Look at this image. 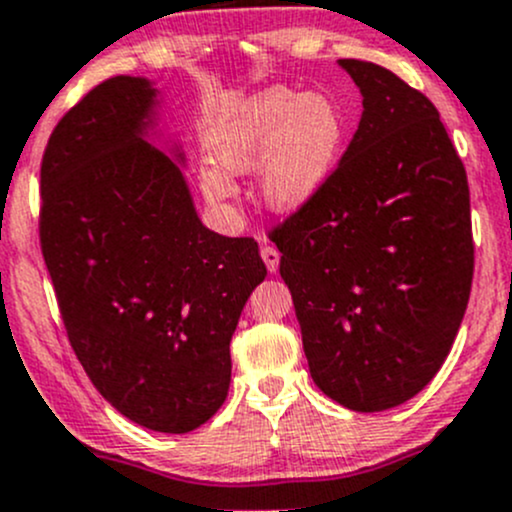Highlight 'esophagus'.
<instances>
[{
    "mask_svg": "<svg viewBox=\"0 0 512 512\" xmlns=\"http://www.w3.org/2000/svg\"><path fill=\"white\" fill-rule=\"evenodd\" d=\"M262 260H265L267 270L270 272L280 270V250H277V247H272V245L262 247Z\"/></svg>",
    "mask_w": 512,
    "mask_h": 512,
    "instance_id": "1",
    "label": "esophagus"
}]
</instances>
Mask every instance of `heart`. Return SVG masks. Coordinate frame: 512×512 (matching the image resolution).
<instances>
[{"label": "heart", "instance_id": "obj_1", "mask_svg": "<svg viewBox=\"0 0 512 512\" xmlns=\"http://www.w3.org/2000/svg\"><path fill=\"white\" fill-rule=\"evenodd\" d=\"M344 116L327 96L292 89L262 91L220 118L210 131V160L200 188L210 203L232 195L230 175L262 168V203L294 213L327 185L344 148Z\"/></svg>", "mask_w": 512, "mask_h": 512}]
</instances>
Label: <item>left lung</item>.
Segmentation results:
<instances>
[{
    "mask_svg": "<svg viewBox=\"0 0 512 512\" xmlns=\"http://www.w3.org/2000/svg\"><path fill=\"white\" fill-rule=\"evenodd\" d=\"M364 98L332 178L272 230L314 384L361 414L436 376L473 282L466 168L436 106L384 66L339 59Z\"/></svg>",
    "mask_w": 512,
    "mask_h": 512,
    "instance_id": "obj_1",
    "label": "left lung"
}]
</instances>
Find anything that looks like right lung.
Instances as JSON below:
<instances>
[{
	"instance_id": "1",
	"label": "right lung",
	"mask_w": 512,
	"mask_h": 512,
	"mask_svg": "<svg viewBox=\"0 0 512 512\" xmlns=\"http://www.w3.org/2000/svg\"><path fill=\"white\" fill-rule=\"evenodd\" d=\"M156 106L151 81L113 76L56 123L39 237L98 394L138 426L188 433L223 406L230 339L267 267L252 237L200 223L180 165L146 141Z\"/></svg>"
}]
</instances>
